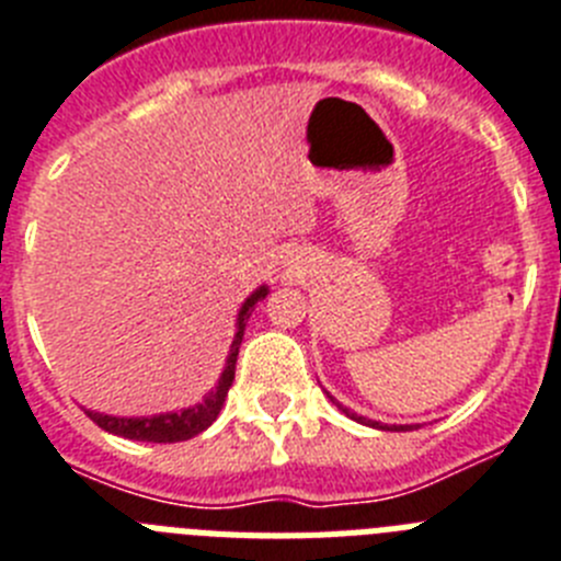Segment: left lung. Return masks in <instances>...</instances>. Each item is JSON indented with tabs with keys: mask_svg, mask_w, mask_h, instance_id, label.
I'll use <instances>...</instances> for the list:
<instances>
[{
	"mask_svg": "<svg viewBox=\"0 0 561 561\" xmlns=\"http://www.w3.org/2000/svg\"><path fill=\"white\" fill-rule=\"evenodd\" d=\"M328 398H330V401H333V403H335V407H339V409H341V412H344V415H347V417H353V421H358V423H367V426H373V428H389V432H392V428H396V432H409V428H417V426H387V423H378V421H367V417H362V415H355L353 409H347V407H341V403H339V401H335V398H333V396H330V392H328Z\"/></svg>",
	"mask_w": 561,
	"mask_h": 561,
	"instance_id": "8db88e82",
	"label": "left lung"
}]
</instances>
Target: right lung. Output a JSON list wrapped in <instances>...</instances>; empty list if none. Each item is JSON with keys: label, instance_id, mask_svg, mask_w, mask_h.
Instances as JSON below:
<instances>
[{"label": "right lung", "instance_id": "obj_1", "mask_svg": "<svg viewBox=\"0 0 561 561\" xmlns=\"http://www.w3.org/2000/svg\"><path fill=\"white\" fill-rule=\"evenodd\" d=\"M267 296V287H256L251 296L245 299V305L240 308V316H237V335L231 341V353L226 358V369H222L220 381L217 387L208 392L199 403L188 409H180V412H163V415L152 417H112L101 415V412H87L92 423H99L104 432H112V435L126 437V440H144V443H180L188 440V437L206 432L217 415H220L222 403L228 398V389L233 383V369H237V355H240L242 335H245V321L251 319V310L256 301H262Z\"/></svg>", "mask_w": 561, "mask_h": 561}]
</instances>
